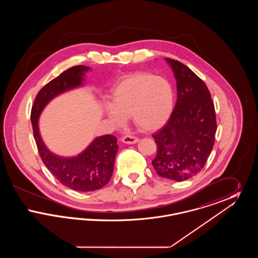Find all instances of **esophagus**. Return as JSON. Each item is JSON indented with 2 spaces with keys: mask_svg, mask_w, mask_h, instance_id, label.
Here are the masks:
<instances>
[{
  "mask_svg": "<svg viewBox=\"0 0 258 258\" xmlns=\"http://www.w3.org/2000/svg\"><path fill=\"white\" fill-rule=\"evenodd\" d=\"M122 142L125 144H135L138 142V138L133 135H124L122 137Z\"/></svg>",
  "mask_w": 258,
  "mask_h": 258,
  "instance_id": "esophagus-1",
  "label": "esophagus"
}]
</instances>
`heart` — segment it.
<instances>
[{"mask_svg":"<svg viewBox=\"0 0 258 258\" xmlns=\"http://www.w3.org/2000/svg\"><path fill=\"white\" fill-rule=\"evenodd\" d=\"M112 105L105 114L116 125L131 117L141 132L160 128L168 121L174 106V90L165 78L150 73H136L120 80L111 92Z\"/></svg>","mask_w":258,"mask_h":258,"instance_id":"b5f03b06","label":"heart"}]
</instances>
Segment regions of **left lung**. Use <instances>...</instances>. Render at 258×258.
<instances>
[{
  "instance_id": "left-lung-1",
  "label": "left lung",
  "mask_w": 258,
  "mask_h": 258,
  "mask_svg": "<svg viewBox=\"0 0 258 258\" xmlns=\"http://www.w3.org/2000/svg\"><path fill=\"white\" fill-rule=\"evenodd\" d=\"M177 83V102L167 123L153 135L157 156L152 164L160 177L182 182L206 164L214 147L217 120L206 84L184 63L166 58Z\"/></svg>"
}]
</instances>
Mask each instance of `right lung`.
Returning <instances> with one entry per match:
<instances>
[{
  "instance_id": "right-lung-1",
  "label": "right lung",
  "mask_w": 258,
  "mask_h": 258,
  "mask_svg": "<svg viewBox=\"0 0 258 258\" xmlns=\"http://www.w3.org/2000/svg\"><path fill=\"white\" fill-rule=\"evenodd\" d=\"M88 71V67L75 66L61 73L38 92L31 111L34 137L43 163L61 184L82 192L94 191L108 184L119 148L117 138L110 135L99 136L77 157L64 159L50 153L45 147L37 123L41 111L50 100L62 92L82 85L83 75Z\"/></svg>"
}]
</instances>
